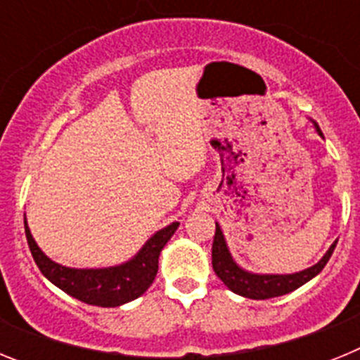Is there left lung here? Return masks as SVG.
Segmentation results:
<instances>
[{
	"instance_id": "1",
	"label": "left lung",
	"mask_w": 360,
	"mask_h": 360,
	"mask_svg": "<svg viewBox=\"0 0 360 360\" xmlns=\"http://www.w3.org/2000/svg\"><path fill=\"white\" fill-rule=\"evenodd\" d=\"M316 129L321 136L319 126L316 124ZM335 243L328 249V252L324 254L323 259H321L317 265L310 266V269L303 270V272H295V274H287V276H259V274H250V272H245L243 269L234 263V259L231 257V252L227 249V243L224 240V234H221V229L216 224V232H214V241H212V269H214L216 276H218L221 281L231 288L234 294L243 295V297L249 299H270L278 297V295L288 294V292L295 290L301 285H304L307 281H310L311 278H316L321 270L324 269V265L328 263L330 256L333 254L335 249Z\"/></svg>"
}]
</instances>
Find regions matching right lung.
Here are the masks:
<instances>
[{
  "mask_svg": "<svg viewBox=\"0 0 360 360\" xmlns=\"http://www.w3.org/2000/svg\"><path fill=\"white\" fill-rule=\"evenodd\" d=\"M178 225L180 224L174 221V224L158 231L142 247L141 252L136 254L133 259H129L128 263L111 266V269L90 270L68 269V266H63L59 263H53L37 247L27 221H25V234H27L32 257H34V262L39 266L41 274L44 278L50 279L56 287H59L63 292L79 299L82 303L110 308L129 303L151 287V283L157 278L160 250L171 240Z\"/></svg>",
  "mask_w": 360,
  "mask_h": 360,
  "instance_id": "add662e5",
  "label": "right lung"
}]
</instances>
